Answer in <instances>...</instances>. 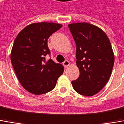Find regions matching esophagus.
I'll use <instances>...</instances> for the list:
<instances>
[{"label":"esophagus","mask_w":124,"mask_h":124,"mask_svg":"<svg viewBox=\"0 0 124 124\" xmlns=\"http://www.w3.org/2000/svg\"><path fill=\"white\" fill-rule=\"evenodd\" d=\"M63 65L64 67L66 68V67H67L68 66H69V65H70V62H69V61L67 60L65 61L63 63Z\"/></svg>","instance_id":"esophagus-1"}]
</instances>
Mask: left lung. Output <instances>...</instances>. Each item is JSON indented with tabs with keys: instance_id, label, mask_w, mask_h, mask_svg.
<instances>
[{
	"instance_id": "left-lung-1",
	"label": "left lung",
	"mask_w": 124,
	"mask_h": 124,
	"mask_svg": "<svg viewBox=\"0 0 124 124\" xmlns=\"http://www.w3.org/2000/svg\"><path fill=\"white\" fill-rule=\"evenodd\" d=\"M76 45V65L80 76L71 82L80 94H96L108 82L114 65L111 44L104 31L88 23L68 25Z\"/></svg>"
}]
</instances>
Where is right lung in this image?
<instances>
[{"label": "right lung", "instance_id": "1", "mask_svg": "<svg viewBox=\"0 0 124 124\" xmlns=\"http://www.w3.org/2000/svg\"><path fill=\"white\" fill-rule=\"evenodd\" d=\"M62 25L41 22L31 23L23 29L15 38L11 61L21 86L29 93L42 94L53 89L64 67L51 59L48 39Z\"/></svg>", "mask_w": 124, "mask_h": 124}]
</instances>
